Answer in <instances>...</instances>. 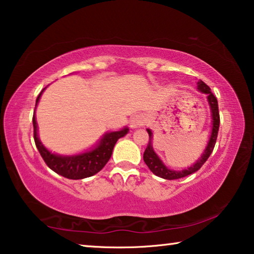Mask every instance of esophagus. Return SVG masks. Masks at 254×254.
<instances>
[{
	"label": "esophagus",
	"mask_w": 254,
	"mask_h": 254,
	"mask_svg": "<svg viewBox=\"0 0 254 254\" xmlns=\"http://www.w3.org/2000/svg\"><path fill=\"white\" fill-rule=\"evenodd\" d=\"M145 122H147V120H145V117H143V115H134L130 120V126L132 128L142 127Z\"/></svg>",
	"instance_id": "34e87169"
}]
</instances>
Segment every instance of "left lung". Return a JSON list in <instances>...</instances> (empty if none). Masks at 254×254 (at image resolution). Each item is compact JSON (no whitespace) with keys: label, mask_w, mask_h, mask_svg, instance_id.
Returning <instances> with one entry per match:
<instances>
[{"label":"left lung","mask_w":254,"mask_h":254,"mask_svg":"<svg viewBox=\"0 0 254 254\" xmlns=\"http://www.w3.org/2000/svg\"><path fill=\"white\" fill-rule=\"evenodd\" d=\"M197 89L199 92L204 93L207 95V101L208 104L210 106V112H212V120H213V127H212V132H210V137L209 141L207 143V147L204 150L203 154H201L200 158L197 160L196 163H194L191 167H189L187 169L184 170H171L169 168L163 165V162L159 159V157L156 154V152L153 151L152 149V144H151V139H152V132L151 130L147 128V131L149 133V137L150 141L147 145V149L143 153V160L145 162V165L149 167V169L152 171V173L158 176V177H161L163 179H168V180H174V179H179L183 177H186L188 175H191L196 173L197 170L200 169V167L204 165L207 160L208 157L210 156V153L213 152V149L215 147V143H216V139H217V134H218V127H220V113H218V103L216 97H215L214 94L210 91V88L206 85L203 80H199L197 83Z\"/></svg>","instance_id":"8db88e82"}]
</instances>
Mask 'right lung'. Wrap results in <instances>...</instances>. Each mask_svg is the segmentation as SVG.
<instances>
[{"label":"right lung","mask_w":254,"mask_h":254,"mask_svg":"<svg viewBox=\"0 0 254 254\" xmlns=\"http://www.w3.org/2000/svg\"><path fill=\"white\" fill-rule=\"evenodd\" d=\"M44 91L45 88L38 95L36 106L38 105V102H39V98ZM32 123L34 142H36L38 151L40 152L46 165L51 170H54L55 173L68 179H84L91 177V176L101 171L103 167L110 160L112 151H113L117 141L128 132V128L124 127L120 131L105 133L96 147L91 150V151L75 154V156H59V154H55L48 151L44 147V144L40 142L39 137H38V126L34 113Z\"/></svg>","instance_id":"right-lung-1"}]
</instances>
